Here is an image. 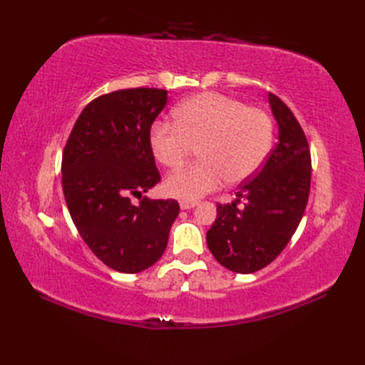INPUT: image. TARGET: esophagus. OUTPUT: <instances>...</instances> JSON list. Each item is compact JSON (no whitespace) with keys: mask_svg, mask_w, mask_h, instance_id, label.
<instances>
[{"mask_svg":"<svg viewBox=\"0 0 365 365\" xmlns=\"http://www.w3.org/2000/svg\"><path fill=\"white\" fill-rule=\"evenodd\" d=\"M197 205V201H180V207L182 210H190Z\"/></svg>","mask_w":365,"mask_h":365,"instance_id":"esophagus-1","label":"esophagus"}]
</instances>
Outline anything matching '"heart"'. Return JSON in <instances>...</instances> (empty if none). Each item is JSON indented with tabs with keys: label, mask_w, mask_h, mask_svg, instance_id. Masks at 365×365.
Masks as SVG:
<instances>
[{
	"label": "heart",
	"mask_w": 365,
	"mask_h": 365,
	"mask_svg": "<svg viewBox=\"0 0 365 365\" xmlns=\"http://www.w3.org/2000/svg\"><path fill=\"white\" fill-rule=\"evenodd\" d=\"M175 123L157 120L150 128L153 157L168 169H178L197 146L200 160L168 176L164 189L182 201H197L227 180L242 182L268 158L274 126L271 117L219 93L185 98L173 111Z\"/></svg>",
	"instance_id": "heart-1"
}]
</instances>
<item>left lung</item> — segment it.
Listing matches in <instances>:
<instances>
[{
	"label": "left lung",
	"instance_id": "obj_1",
	"mask_svg": "<svg viewBox=\"0 0 365 365\" xmlns=\"http://www.w3.org/2000/svg\"><path fill=\"white\" fill-rule=\"evenodd\" d=\"M279 125V143L251 181L239 185L237 200L217 204L207 245L227 269L251 274L269 264L300 224L311 190V150L304 132L277 96L268 94ZM240 199L244 209H237Z\"/></svg>",
	"mask_w": 365,
	"mask_h": 365
}]
</instances>
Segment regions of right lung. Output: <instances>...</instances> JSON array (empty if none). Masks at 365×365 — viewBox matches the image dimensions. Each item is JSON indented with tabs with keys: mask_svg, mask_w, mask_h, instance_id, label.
Returning a JSON list of instances; mask_svg holds the SVG:
<instances>
[{
	"mask_svg": "<svg viewBox=\"0 0 365 365\" xmlns=\"http://www.w3.org/2000/svg\"><path fill=\"white\" fill-rule=\"evenodd\" d=\"M168 91L129 88L98 96L71 129L62 153V189L73 222L94 256L118 272L158 262L180 213L175 200L143 196L161 181L150 126ZM138 195L140 204L130 202Z\"/></svg>",
	"mask_w": 365,
	"mask_h": 365,
	"instance_id": "add662e5",
	"label": "right lung"
}]
</instances>
